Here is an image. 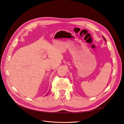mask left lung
<instances>
[{"instance_id":"obj_1","label":"left lung","mask_w":124,"mask_h":124,"mask_svg":"<svg viewBox=\"0 0 124 124\" xmlns=\"http://www.w3.org/2000/svg\"><path fill=\"white\" fill-rule=\"evenodd\" d=\"M103 39H104V41H106V39H105V38H104V37L103 36Z\"/></svg>"}]
</instances>
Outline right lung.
Listing matches in <instances>:
<instances>
[{
  "mask_svg": "<svg viewBox=\"0 0 124 124\" xmlns=\"http://www.w3.org/2000/svg\"><path fill=\"white\" fill-rule=\"evenodd\" d=\"M48 93H47V94H48Z\"/></svg>",
  "mask_w": 124,
  "mask_h": 124,
  "instance_id": "1",
  "label": "right lung"
}]
</instances>
